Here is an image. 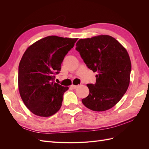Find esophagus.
<instances>
[{
	"label": "esophagus",
	"instance_id": "obj_1",
	"mask_svg": "<svg viewBox=\"0 0 149 149\" xmlns=\"http://www.w3.org/2000/svg\"><path fill=\"white\" fill-rule=\"evenodd\" d=\"M71 88H72L73 89H76V88H78V86H77V85H74V84H72L71 85Z\"/></svg>",
	"mask_w": 149,
	"mask_h": 149
}]
</instances>
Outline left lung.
<instances>
[{"label":"left lung","mask_w":149,"mask_h":149,"mask_svg":"<svg viewBox=\"0 0 149 149\" xmlns=\"http://www.w3.org/2000/svg\"><path fill=\"white\" fill-rule=\"evenodd\" d=\"M76 46L87 66L97 73L96 83L87 84L89 93L83 104L94 111L111 109L121 100L130 83L131 62L127 51L107 35L79 39Z\"/></svg>","instance_id":"8db88e82"}]
</instances>
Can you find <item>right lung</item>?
Returning a JSON list of instances; mask_svg holds the SVG:
<instances>
[{"label": "right lung", "mask_w": 149, "mask_h": 149, "mask_svg": "<svg viewBox=\"0 0 149 149\" xmlns=\"http://www.w3.org/2000/svg\"><path fill=\"white\" fill-rule=\"evenodd\" d=\"M78 38L48 36L27 48L19 66L18 86L26 107L36 116L49 117L60 110L68 89L55 83L65 55Z\"/></svg>", "instance_id": "right-lung-1"}]
</instances>
